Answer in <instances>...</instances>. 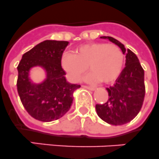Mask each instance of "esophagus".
I'll return each instance as SVG.
<instances>
[{
    "instance_id": "obj_1",
    "label": "esophagus",
    "mask_w": 159,
    "mask_h": 159,
    "mask_svg": "<svg viewBox=\"0 0 159 159\" xmlns=\"http://www.w3.org/2000/svg\"><path fill=\"white\" fill-rule=\"evenodd\" d=\"M84 88H86V89H88V90H95V88L93 87V86H83Z\"/></svg>"
}]
</instances>
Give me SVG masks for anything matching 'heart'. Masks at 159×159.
<instances>
[{
	"label": "heart",
	"instance_id": "obj_1",
	"mask_svg": "<svg viewBox=\"0 0 159 159\" xmlns=\"http://www.w3.org/2000/svg\"><path fill=\"white\" fill-rule=\"evenodd\" d=\"M125 55L118 46L105 43H93L77 47L72 53H65L62 67L73 82H77L87 70L91 73L89 82L101 81L108 84L114 82L122 71Z\"/></svg>",
	"mask_w": 159,
	"mask_h": 159
}]
</instances>
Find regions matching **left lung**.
<instances>
[{"instance_id": "obj_1", "label": "left lung", "mask_w": 159, "mask_h": 159, "mask_svg": "<svg viewBox=\"0 0 159 159\" xmlns=\"http://www.w3.org/2000/svg\"><path fill=\"white\" fill-rule=\"evenodd\" d=\"M120 47L125 55V67L113 86L107 88L108 99L103 104H96V112L102 120L113 125L130 122L139 113L145 98L144 69L139 60L130 49L110 36H102Z\"/></svg>"}]
</instances>
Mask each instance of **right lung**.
<instances>
[{"label": "right lung", "instance_id": "obj_1", "mask_svg": "<svg viewBox=\"0 0 159 159\" xmlns=\"http://www.w3.org/2000/svg\"><path fill=\"white\" fill-rule=\"evenodd\" d=\"M68 41L45 40L23 54L18 66L17 88L25 109L33 118L43 122L58 120L70 109L73 92L80 85L67 82L61 58ZM39 66L46 73L40 84L30 80L32 67Z\"/></svg>", "mask_w": 159, "mask_h": 159}]
</instances>
